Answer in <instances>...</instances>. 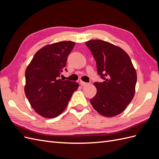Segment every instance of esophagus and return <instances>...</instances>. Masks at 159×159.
Here are the masks:
<instances>
[{"instance_id":"34e87169","label":"esophagus","mask_w":159,"mask_h":159,"mask_svg":"<svg viewBox=\"0 0 159 159\" xmlns=\"http://www.w3.org/2000/svg\"><path fill=\"white\" fill-rule=\"evenodd\" d=\"M80 84H81V85H84V86H85V85H88V84H89V83L84 82V81H80Z\"/></svg>"}]
</instances>
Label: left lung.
<instances>
[{"instance_id":"left-lung-1","label":"left lung","mask_w":159,"mask_h":159,"mask_svg":"<svg viewBox=\"0 0 159 159\" xmlns=\"http://www.w3.org/2000/svg\"><path fill=\"white\" fill-rule=\"evenodd\" d=\"M85 44L93 56L102 82H95L97 93L90 99L93 107L105 117L122 113L135 91L137 73L127 53L107 42L93 40Z\"/></svg>"}]
</instances>
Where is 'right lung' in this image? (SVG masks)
I'll use <instances>...</instances> for the list:
<instances>
[{
	"instance_id": "obj_1",
	"label": "right lung",
	"mask_w": 159,
	"mask_h": 159,
	"mask_svg": "<svg viewBox=\"0 0 159 159\" xmlns=\"http://www.w3.org/2000/svg\"><path fill=\"white\" fill-rule=\"evenodd\" d=\"M75 42L63 41L47 45L34 56L25 71L26 98L35 111L46 118L60 115L79 84L60 79Z\"/></svg>"
}]
</instances>
